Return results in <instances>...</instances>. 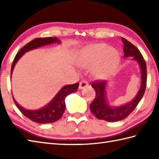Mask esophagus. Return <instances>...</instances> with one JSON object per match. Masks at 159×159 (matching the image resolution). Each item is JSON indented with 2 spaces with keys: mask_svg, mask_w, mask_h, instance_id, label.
Segmentation results:
<instances>
[{
  "mask_svg": "<svg viewBox=\"0 0 159 159\" xmlns=\"http://www.w3.org/2000/svg\"><path fill=\"white\" fill-rule=\"evenodd\" d=\"M88 86H89V84L87 83L86 81H81L79 83V89H83L85 88V87H88Z\"/></svg>",
  "mask_w": 159,
  "mask_h": 159,
  "instance_id": "esophagus-1",
  "label": "esophagus"
}]
</instances>
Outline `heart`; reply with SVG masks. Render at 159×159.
<instances>
[{
    "label": "heart",
    "mask_w": 159,
    "mask_h": 159,
    "mask_svg": "<svg viewBox=\"0 0 159 159\" xmlns=\"http://www.w3.org/2000/svg\"><path fill=\"white\" fill-rule=\"evenodd\" d=\"M76 61L82 67H88L96 62L92 73L97 78H102L117 68L120 55L116 49L109 48L106 43H96L80 50Z\"/></svg>",
    "instance_id": "1"
}]
</instances>
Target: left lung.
<instances>
[{
  "mask_svg": "<svg viewBox=\"0 0 159 159\" xmlns=\"http://www.w3.org/2000/svg\"><path fill=\"white\" fill-rule=\"evenodd\" d=\"M124 58L132 57L139 64L141 70V85L135 97L130 102L120 106L111 105L107 96V81H97L92 87L96 91L95 99L90 104L89 109L97 119L107 121H117L125 119L133 112L144 95L146 88L147 70L146 63L140 51L127 39L121 38Z\"/></svg>",
  "mask_w": 159,
  "mask_h": 159,
  "instance_id": "obj_1",
  "label": "left lung"
}]
</instances>
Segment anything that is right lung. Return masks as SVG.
I'll use <instances>...</instances> for the list:
<instances>
[{
	"label": "right lung",
	"instance_id": "right-lung-1",
	"mask_svg": "<svg viewBox=\"0 0 159 159\" xmlns=\"http://www.w3.org/2000/svg\"><path fill=\"white\" fill-rule=\"evenodd\" d=\"M60 43V39L57 38H37L30 42L27 44L20 49L17 53L13 60L11 69V78L14 67L19 59L25 55V54L30 51V50L38 48L46 45L52 44V43ZM79 83H75L73 85H67L63 86L57 93L55 97L50 102L42 107L41 109L36 110H29L24 108L16 102L14 98L13 99L16 105L21 113L29 119L35 121L38 124H48L55 122L57 120L61 118L63 114L66 109V98L69 94L76 92L79 88Z\"/></svg>",
	"mask_w": 159,
	"mask_h": 159
}]
</instances>
